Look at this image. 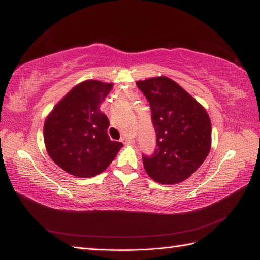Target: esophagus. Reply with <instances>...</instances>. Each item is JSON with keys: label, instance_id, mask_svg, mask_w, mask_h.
Segmentation results:
<instances>
[{"label": "esophagus", "instance_id": "obj_1", "mask_svg": "<svg viewBox=\"0 0 260 260\" xmlns=\"http://www.w3.org/2000/svg\"><path fill=\"white\" fill-rule=\"evenodd\" d=\"M120 141L123 142L125 145H127V144H132V143H134V140H133V139H131V137H128V136H124V137H121V140H120Z\"/></svg>", "mask_w": 260, "mask_h": 260}]
</instances>
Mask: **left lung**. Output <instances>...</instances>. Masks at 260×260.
<instances>
[{
    "instance_id": "left-lung-1",
    "label": "left lung",
    "mask_w": 260,
    "mask_h": 260,
    "mask_svg": "<svg viewBox=\"0 0 260 260\" xmlns=\"http://www.w3.org/2000/svg\"><path fill=\"white\" fill-rule=\"evenodd\" d=\"M150 102L156 150L143 155L152 180L161 184L183 182L200 168L211 148V120L206 108L168 77L136 81Z\"/></svg>"
}]
</instances>
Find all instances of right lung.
<instances>
[{
  "label": "right lung",
  "instance_id": "1",
  "mask_svg": "<svg viewBox=\"0 0 260 260\" xmlns=\"http://www.w3.org/2000/svg\"><path fill=\"white\" fill-rule=\"evenodd\" d=\"M112 82L88 79L76 85L47 116L43 139L49 156L77 178H91L113 162L120 142L110 140L109 120L101 105Z\"/></svg>",
  "mask_w": 260,
  "mask_h": 260
}]
</instances>
